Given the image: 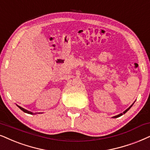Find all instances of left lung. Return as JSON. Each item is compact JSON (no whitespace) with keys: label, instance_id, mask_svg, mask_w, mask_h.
<instances>
[{"label":"left lung","instance_id":"left-lung-1","mask_svg":"<svg viewBox=\"0 0 150 150\" xmlns=\"http://www.w3.org/2000/svg\"><path fill=\"white\" fill-rule=\"evenodd\" d=\"M134 105V104H132V105H131V106H130V107L128 108V109H127L125 110V111H124V112H123V113H120V114H119V115H115V116H113V117H114V118H115V117H120V115H122V114H125V113L127 112V111H129V109H130V108H131V107H132V105Z\"/></svg>","mask_w":150,"mask_h":150}]
</instances>
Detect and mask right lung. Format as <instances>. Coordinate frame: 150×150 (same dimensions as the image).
I'll return each mask as SVG.
<instances>
[{
	"label": "right lung",
	"instance_id": "1",
	"mask_svg": "<svg viewBox=\"0 0 150 150\" xmlns=\"http://www.w3.org/2000/svg\"><path fill=\"white\" fill-rule=\"evenodd\" d=\"M18 107H19V109H21L23 111V112H25V113H28V114H32V115H35V114H37V113H33V112H31V111H28V110H26V109H23V108H22V107H19V106H18Z\"/></svg>",
	"mask_w": 150,
	"mask_h": 150
}]
</instances>
